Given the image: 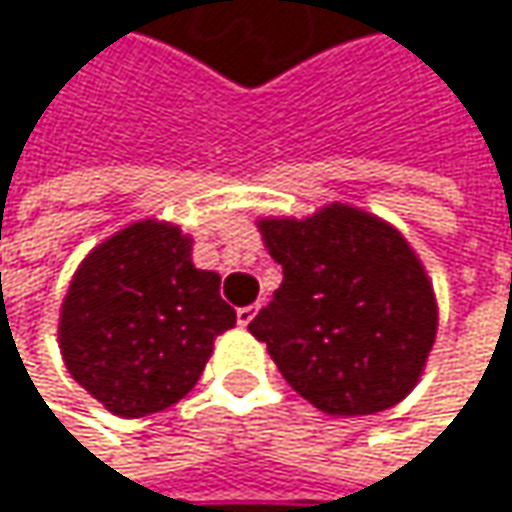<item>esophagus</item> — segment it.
<instances>
[{"instance_id":"1","label":"esophagus","mask_w":512,"mask_h":512,"mask_svg":"<svg viewBox=\"0 0 512 512\" xmlns=\"http://www.w3.org/2000/svg\"><path fill=\"white\" fill-rule=\"evenodd\" d=\"M255 317H257V305H246V308H240V311H237V323H240V326H249Z\"/></svg>"}]
</instances>
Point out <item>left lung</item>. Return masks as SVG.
Listing matches in <instances>:
<instances>
[{
    "mask_svg": "<svg viewBox=\"0 0 512 512\" xmlns=\"http://www.w3.org/2000/svg\"><path fill=\"white\" fill-rule=\"evenodd\" d=\"M284 281L249 332L281 376L329 415H373L418 382L436 341L421 260L382 219L332 204L311 219H263Z\"/></svg>",
    "mask_w": 512,
    "mask_h": 512,
    "instance_id": "8db88e82",
    "label": "left lung"
}]
</instances>
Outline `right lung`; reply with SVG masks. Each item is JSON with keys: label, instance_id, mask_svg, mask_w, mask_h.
<instances>
[{"label": "right lung", "instance_id": "right-lung-1", "mask_svg": "<svg viewBox=\"0 0 512 512\" xmlns=\"http://www.w3.org/2000/svg\"><path fill=\"white\" fill-rule=\"evenodd\" d=\"M192 243L165 222H136L76 269L58 344L70 376L112 415L145 418L186 397L237 323L219 275L195 269Z\"/></svg>", "mask_w": 512, "mask_h": 512}]
</instances>
